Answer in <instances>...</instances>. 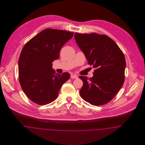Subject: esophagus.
Listing matches in <instances>:
<instances>
[{
  "mask_svg": "<svg viewBox=\"0 0 145 145\" xmlns=\"http://www.w3.org/2000/svg\"><path fill=\"white\" fill-rule=\"evenodd\" d=\"M71 78L72 79H76V78H78V76L76 74H72L71 76Z\"/></svg>",
  "mask_w": 145,
  "mask_h": 145,
  "instance_id": "34e87169",
  "label": "esophagus"
}]
</instances>
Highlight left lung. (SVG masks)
Here are the masks:
<instances>
[{
	"instance_id": "8db88e82",
	"label": "left lung",
	"mask_w": 145,
	"mask_h": 145,
	"mask_svg": "<svg viewBox=\"0 0 145 145\" xmlns=\"http://www.w3.org/2000/svg\"><path fill=\"white\" fill-rule=\"evenodd\" d=\"M76 43L95 68L93 76L88 80L80 76L83 85L80 95L84 101L93 105L108 103L122 88L126 65L124 54L117 44L105 35L74 34Z\"/></svg>"
}]
</instances>
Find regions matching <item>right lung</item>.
<instances>
[{"label": "right lung", "mask_w": 145, "mask_h": 145, "mask_svg": "<svg viewBox=\"0 0 145 145\" xmlns=\"http://www.w3.org/2000/svg\"><path fill=\"white\" fill-rule=\"evenodd\" d=\"M73 34L46 29L24 46L18 60L19 80L24 92L33 102L45 105L53 102L63 83L69 79L67 72L56 73L52 62L59 57L62 46Z\"/></svg>", "instance_id": "1"}]
</instances>
